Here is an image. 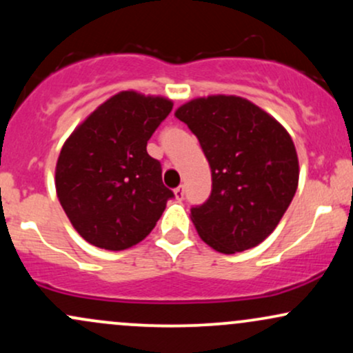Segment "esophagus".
Here are the masks:
<instances>
[{"instance_id": "34e87169", "label": "esophagus", "mask_w": 353, "mask_h": 353, "mask_svg": "<svg viewBox=\"0 0 353 353\" xmlns=\"http://www.w3.org/2000/svg\"><path fill=\"white\" fill-rule=\"evenodd\" d=\"M174 197H176L177 201L184 199V188H182V185H179V188L174 189Z\"/></svg>"}]
</instances>
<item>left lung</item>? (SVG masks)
I'll return each instance as SVG.
<instances>
[{"label":"left lung","mask_w":353,"mask_h":353,"mask_svg":"<svg viewBox=\"0 0 353 353\" xmlns=\"http://www.w3.org/2000/svg\"><path fill=\"white\" fill-rule=\"evenodd\" d=\"M174 116L199 139L212 192L190 221L205 244L236 254L264 242L299 185V157L287 129L241 96L190 99Z\"/></svg>","instance_id":"left-lung-1"}]
</instances>
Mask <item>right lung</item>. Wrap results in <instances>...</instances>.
Here are the masks:
<instances>
[{"mask_svg": "<svg viewBox=\"0 0 353 353\" xmlns=\"http://www.w3.org/2000/svg\"><path fill=\"white\" fill-rule=\"evenodd\" d=\"M174 103L121 91L81 123L61 148L54 171L58 199L84 241L124 250L151 234L174 196L163 184L148 141Z\"/></svg>", "mask_w": 353, "mask_h": 353, "instance_id": "1", "label": "right lung"}]
</instances>
